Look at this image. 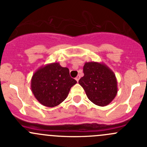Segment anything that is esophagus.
Here are the masks:
<instances>
[{"label": "esophagus", "instance_id": "34e87169", "mask_svg": "<svg viewBox=\"0 0 147 147\" xmlns=\"http://www.w3.org/2000/svg\"><path fill=\"white\" fill-rule=\"evenodd\" d=\"M80 78V75H78V76H77L76 78H75V80H76L77 82H78V81H79Z\"/></svg>", "mask_w": 147, "mask_h": 147}]
</instances>
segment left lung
<instances>
[{"instance_id":"1","label":"left lung","mask_w":147,"mask_h":147,"mask_svg":"<svg viewBox=\"0 0 147 147\" xmlns=\"http://www.w3.org/2000/svg\"><path fill=\"white\" fill-rule=\"evenodd\" d=\"M84 76L79 84L89 100L96 105H109L117 94V81L113 71L104 63L89 62L83 67Z\"/></svg>"}]
</instances>
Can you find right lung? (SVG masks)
<instances>
[{"label":"right lung","instance_id":"add662e5","mask_svg":"<svg viewBox=\"0 0 147 147\" xmlns=\"http://www.w3.org/2000/svg\"><path fill=\"white\" fill-rule=\"evenodd\" d=\"M77 81L69 76V69L59 63L42 66L35 72L31 79V90L41 105L54 107L67 97L70 88Z\"/></svg>","mask_w":147,"mask_h":147}]
</instances>
